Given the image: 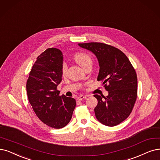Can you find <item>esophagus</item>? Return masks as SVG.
Returning <instances> with one entry per match:
<instances>
[{"label":"esophagus","mask_w":160,"mask_h":160,"mask_svg":"<svg viewBox=\"0 0 160 160\" xmlns=\"http://www.w3.org/2000/svg\"><path fill=\"white\" fill-rule=\"evenodd\" d=\"M85 98H86V97L84 95H80L78 98H77V99H78V100H82L85 99Z\"/></svg>","instance_id":"1"}]
</instances>
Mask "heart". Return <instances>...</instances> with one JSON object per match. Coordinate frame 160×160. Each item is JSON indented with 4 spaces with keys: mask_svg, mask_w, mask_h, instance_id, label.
<instances>
[{
    "mask_svg": "<svg viewBox=\"0 0 160 160\" xmlns=\"http://www.w3.org/2000/svg\"><path fill=\"white\" fill-rule=\"evenodd\" d=\"M74 59L75 62L82 68H84L88 63H92V58L90 55H88V54L85 52H80L76 54L75 55ZM67 69L68 67L66 63H63L62 67V73L63 75H65L66 74Z\"/></svg>",
    "mask_w": 160,
    "mask_h": 160,
    "instance_id": "1",
    "label": "heart"
}]
</instances>
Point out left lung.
Instances as JSON below:
<instances>
[{"mask_svg":"<svg viewBox=\"0 0 160 160\" xmlns=\"http://www.w3.org/2000/svg\"><path fill=\"white\" fill-rule=\"evenodd\" d=\"M78 45L95 54L99 63L98 81H103L106 97L94 94L97 119L106 126H116L129 116L137 98V76L127 56L113 46L101 42Z\"/></svg>","mask_w":160,"mask_h":160,"instance_id":"8db88e82","label":"left lung"}]
</instances>
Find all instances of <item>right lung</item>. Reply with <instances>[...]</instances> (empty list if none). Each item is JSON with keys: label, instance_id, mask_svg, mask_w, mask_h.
<instances>
[{"label": "right lung", "instance_id": "obj_1", "mask_svg": "<svg viewBox=\"0 0 160 160\" xmlns=\"http://www.w3.org/2000/svg\"><path fill=\"white\" fill-rule=\"evenodd\" d=\"M63 55L50 48L37 57L29 73L26 89L28 100L37 116L47 125L60 129L68 124L76 106L73 98L60 96Z\"/></svg>", "mask_w": 160, "mask_h": 160}]
</instances>
